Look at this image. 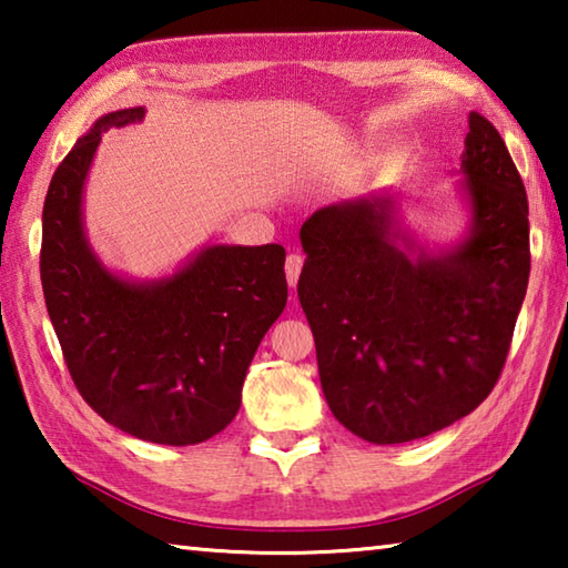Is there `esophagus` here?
Here are the masks:
<instances>
[{"label":"esophagus","instance_id":"obj_1","mask_svg":"<svg viewBox=\"0 0 568 568\" xmlns=\"http://www.w3.org/2000/svg\"><path fill=\"white\" fill-rule=\"evenodd\" d=\"M303 271V257L297 253H291L285 257V277H287V285L295 287L297 285V277H301Z\"/></svg>","mask_w":568,"mask_h":568}]
</instances>
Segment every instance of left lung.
<instances>
[{"label":"left lung","instance_id":"obj_1","mask_svg":"<svg viewBox=\"0 0 568 568\" xmlns=\"http://www.w3.org/2000/svg\"><path fill=\"white\" fill-rule=\"evenodd\" d=\"M458 185L468 230L418 243L398 195L373 192L305 220L297 297L323 396L368 444H408L468 416L494 390L521 311L528 200L501 134L468 114Z\"/></svg>","mask_w":568,"mask_h":568}]
</instances>
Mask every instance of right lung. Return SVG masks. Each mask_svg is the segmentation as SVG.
Listing matches in <instances>:
<instances>
[{
    "label": "right lung",
    "mask_w": 568,
    "mask_h": 568,
    "mask_svg": "<svg viewBox=\"0 0 568 568\" xmlns=\"http://www.w3.org/2000/svg\"><path fill=\"white\" fill-rule=\"evenodd\" d=\"M142 118L145 108L102 114L54 170L42 291L82 398L134 438L192 446L235 418L250 361L287 303L285 250L205 245L155 281L110 271L84 233V182L102 132Z\"/></svg>",
    "instance_id": "obj_1"
}]
</instances>
